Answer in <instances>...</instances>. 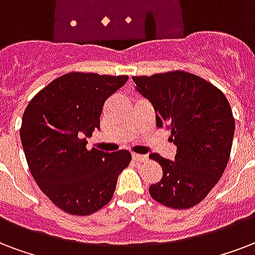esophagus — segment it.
I'll use <instances>...</instances> for the list:
<instances>
[{"label": "esophagus", "instance_id": "1", "mask_svg": "<svg viewBox=\"0 0 255 255\" xmlns=\"http://www.w3.org/2000/svg\"><path fill=\"white\" fill-rule=\"evenodd\" d=\"M132 158L136 162H147L148 160L147 155H140V153H132Z\"/></svg>", "mask_w": 255, "mask_h": 255}]
</instances>
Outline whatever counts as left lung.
Segmentation results:
<instances>
[{
  "label": "left lung",
  "mask_w": 255,
  "mask_h": 255,
  "mask_svg": "<svg viewBox=\"0 0 255 255\" xmlns=\"http://www.w3.org/2000/svg\"><path fill=\"white\" fill-rule=\"evenodd\" d=\"M132 80L152 104L156 127L168 128L176 145L174 160L149 155L163 168L162 179L149 186V194L171 209H190L207 197L227 166L236 129L230 104L218 88L187 72Z\"/></svg>",
  "instance_id": "8db88e82"
}]
</instances>
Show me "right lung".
Returning a JSON list of instances; mask_svg holds the SVG:
<instances>
[{
  "mask_svg": "<svg viewBox=\"0 0 255 255\" xmlns=\"http://www.w3.org/2000/svg\"><path fill=\"white\" fill-rule=\"evenodd\" d=\"M127 76L72 72L37 93L22 116L19 137L33 178L64 211L89 215L114 197L118 176L131 162L127 149H87L100 129L103 106Z\"/></svg>",
  "mask_w": 255,
  "mask_h": 255,
  "instance_id": "1",
  "label": "right lung"
}]
</instances>
